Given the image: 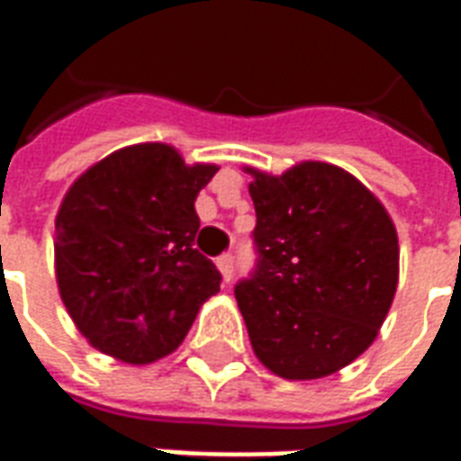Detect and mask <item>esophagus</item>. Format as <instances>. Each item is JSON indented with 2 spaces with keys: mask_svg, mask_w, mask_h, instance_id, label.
Instances as JSON below:
<instances>
[{
  "mask_svg": "<svg viewBox=\"0 0 461 461\" xmlns=\"http://www.w3.org/2000/svg\"><path fill=\"white\" fill-rule=\"evenodd\" d=\"M217 269H220L221 279L230 281L231 274H234V257H231V254H224V257H220V259H217Z\"/></svg>",
  "mask_w": 461,
  "mask_h": 461,
  "instance_id": "34e87169",
  "label": "esophagus"
}]
</instances>
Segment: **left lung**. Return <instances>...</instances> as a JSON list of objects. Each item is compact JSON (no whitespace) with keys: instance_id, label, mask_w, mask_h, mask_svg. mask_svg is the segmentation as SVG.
<instances>
[{"instance_id":"obj_1","label":"left lung","mask_w":461,"mask_h":461,"mask_svg":"<svg viewBox=\"0 0 461 461\" xmlns=\"http://www.w3.org/2000/svg\"><path fill=\"white\" fill-rule=\"evenodd\" d=\"M257 210V267L234 286L254 353L286 380L353 363L397 289V231L363 182L329 162L281 177L247 170Z\"/></svg>"}]
</instances>
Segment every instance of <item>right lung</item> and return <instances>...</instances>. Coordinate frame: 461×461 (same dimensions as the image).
I'll return each mask as SVG.
<instances>
[{
  "instance_id": "add662e5",
  "label": "right lung",
  "mask_w": 461,
  "mask_h": 461,
  "mask_svg": "<svg viewBox=\"0 0 461 461\" xmlns=\"http://www.w3.org/2000/svg\"><path fill=\"white\" fill-rule=\"evenodd\" d=\"M220 170L162 142L115 150L78 177L56 214V281L105 356L145 366L180 346L221 274L197 249L194 200Z\"/></svg>"
}]
</instances>
